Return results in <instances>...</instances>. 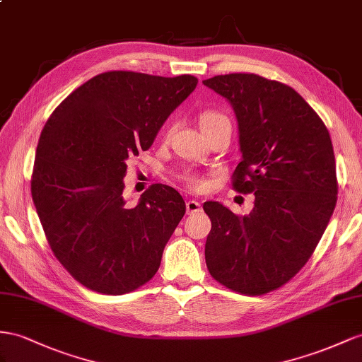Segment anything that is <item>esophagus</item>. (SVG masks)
Segmentation results:
<instances>
[{
  "mask_svg": "<svg viewBox=\"0 0 362 362\" xmlns=\"http://www.w3.org/2000/svg\"><path fill=\"white\" fill-rule=\"evenodd\" d=\"M200 209H202V205L197 200H188L187 202V212H188V214H196V212H199Z\"/></svg>",
  "mask_w": 362,
  "mask_h": 362,
  "instance_id": "esophagus-1",
  "label": "esophagus"
}]
</instances>
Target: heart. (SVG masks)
Here are the masks:
<instances>
[{"instance_id":"b5f03b06","label":"heart","mask_w":362,"mask_h":362,"mask_svg":"<svg viewBox=\"0 0 362 362\" xmlns=\"http://www.w3.org/2000/svg\"><path fill=\"white\" fill-rule=\"evenodd\" d=\"M199 122H200L202 132L206 133V132H209V129L216 128L221 124H229V119L217 110H205V111H202V113H200ZM170 134H171V128H166L165 133H163V139H168ZM182 180L188 185V188H191L194 191H203V189H206V187H208L206 179H203V177H200V175L194 174V173L183 174Z\"/></svg>"}]
</instances>
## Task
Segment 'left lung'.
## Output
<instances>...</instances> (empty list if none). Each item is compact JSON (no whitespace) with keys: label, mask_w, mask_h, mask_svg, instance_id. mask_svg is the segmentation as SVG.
Instances as JSON below:
<instances>
[{"label":"left lung","mask_w":362,"mask_h":362,"mask_svg":"<svg viewBox=\"0 0 362 362\" xmlns=\"http://www.w3.org/2000/svg\"><path fill=\"white\" fill-rule=\"evenodd\" d=\"M203 84L235 111L243 160L233 174V188L255 196L249 216L217 202L203 205L212 225L206 266L228 289L263 295L301 271L335 209L330 134L308 102L278 81L229 73Z\"/></svg>","instance_id":"8db88e82"}]
</instances>
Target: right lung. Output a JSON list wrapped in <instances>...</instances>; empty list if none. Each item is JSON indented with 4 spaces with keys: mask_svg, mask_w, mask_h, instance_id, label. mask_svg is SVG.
<instances>
[{
    "mask_svg": "<svg viewBox=\"0 0 362 362\" xmlns=\"http://www.w3.org/2000/svg\"><path fill=\"white\" fill-rule=\"evenodd\" d=\"M197 78L113 70L64 99L45 122L32 173V199L57 260L87 289L133 292L160 266L185 202L154 183L136 206L124 199L127 160L146 151Z\"/></svg>",
    "mask_w": 362,
    "mask_h": 362,
    "instance_id": "right-lung-1",
    "label": "right lung"
}]
</instances>
